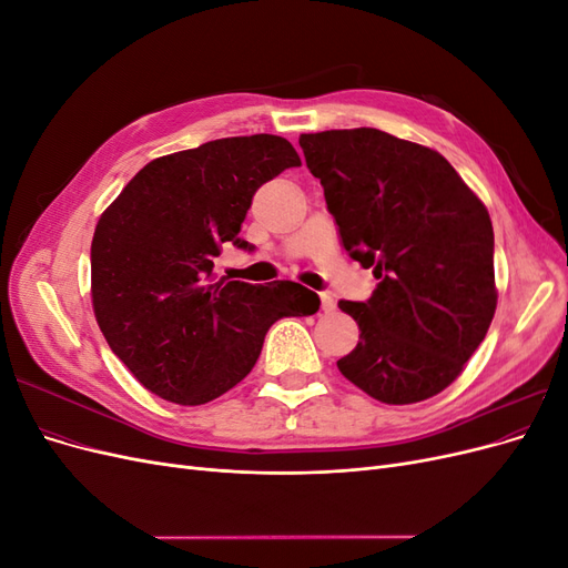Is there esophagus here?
Listing matches in <instances>:
<instances>
[{"instance_id": "1", "label": "esophagus", "mask_w": 568, "mask_h": 568, "mask_svg": "<svg viewBox=\"0 0 568 568\" xmlns=\"http://www.w3.org/2000/svg\"><path fill=\"white\" fill-rule=\"evenodd\" d=\"M320 298H322V313H334V311H336V301H334V296H329V294H322Z\"/></svg>"}]
</instances>
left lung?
<instances>
[{
    "label": "left lung",
    "instance_id": "1",
    "mask_svg": "<svg viewBox=\"0 0 568 568\" xmlns=\"http://www.w3.org/2000/svg\"><path fill=\"white\" fill-rule=\"evenodd\" d=\"M341 244L379 280L338 369L374 400L412 405L448 388L497 307L488 209L438 151L374 128L301 134Z\"/></svg>",
    "mask_w": 568,
    "mask_h": 568
}]
</instances>
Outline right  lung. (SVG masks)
Masks as SVG:
<instances>
[{"instance_id": "add662e5", "label": "right lung", "mask_w": 568, "mask_h": 568, "mask_svg": "<svg viewBox=\"0 0 568 568\" xmlns=\"http://www.w3.org/2000/svg\"><path fill=\"white\" fill-rule=\"evenodd\" d=\"M301 165L277 134L225 136L153 159L101 213L92 239V307L111 351L146 390L203 405L253 369L270 326L315 315L296 282H230L213 272L239 239L257 186Z\"/></svg>"}]
</instances>
